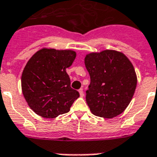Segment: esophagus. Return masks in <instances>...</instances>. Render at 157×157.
I'll use <instances>...</instances> for the list:
<instances>
[{
    "label": "esophagus",
    "instance_id": "34e87169",
    "mask_svg": "<svg viewBox=\"0 0 157 157\" xmlns=\"http://www.w3.org/2000/svg\"><path fill=\"white\" fill-rule=\"evenodd\" d=\"M78 92H79V95H80V97H83V96H84V93H83V91H82V88H80L79 90H78Z\"/></svg>",
    "mask_w": 157,
    "mask_h": 157
}]
</instances>
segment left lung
Here are the masks:
<instances>
[{"instance_id": "8db88e82", "label": "left lung", "mask_w": 157, "mask_h": 157, "mask_svg": "<svg viewBox=\"0 0 157 157\" xmlns=\"http://www.w3.org/2000/svg\"><path fill=\"white\" fill-rule=\"evenodd\" d=\"M84 63L91 78L86 91L91 112L103 118H114L124 112L138 82L128 57L115 50H104L86 55Z\"/></svg>"}]
</instances>
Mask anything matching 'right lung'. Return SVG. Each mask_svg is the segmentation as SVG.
<instances>
[{
  "label": "right lung",
  "mask_w": 157,
  "mask_h": 157,
  "mask_svg": "<svg viewBox=\"0 0 157 157\" xmlns=\"http://www.w3.org/2000/svg\"><path fill=\"white\" fill-rule=\"evenodd\" d=\"M76 57L72 50L42 48L24 67L21 87L28 105L37 115L52 119L70 111L79 93L70 87L66 69Z\"/></svg>",
  "instance_id": "obj_1"
}]
</instances>
